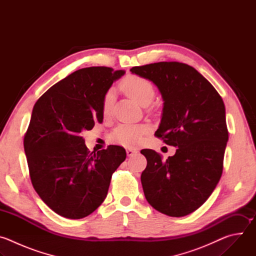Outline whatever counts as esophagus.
<instances>
[{
	"instance_id": "esophagus-1",
	"label": "esophagus",
	"mask_w": 256,
	"mask_h": 256,
	"mask_svg": "<svg viewBox=\"0 0 256 256\" xmlns=\"http://www.w3.org/2000/svg\"><path fill=\"white\" fill-rule=\"evenodd\" d=\"M136 153H138V151H136V149H132V148L126 149V155H128V157L134 156V154H136Z\"/></svg>"
}]
</instances>
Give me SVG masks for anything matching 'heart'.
I'll return each instance as SVG.
<instances>
[{"instance_id": "heart-1", "label": "heart", "mask_w": 256, "mask_h": 256, "mask_svg": "<svg viewBox=\"0 0 256 256\" xmlns=\"http://www.w3.org/2000/svg\"><path fill=\"white\" fill-rule=\"evenodd\" d=\"M122 89L134 101L142 106L149 105L155 96L153 85L144 78L138 76H128L120 84ZM114 102V90H108L102 101V112L104 116L112 112ZM149 128L144 124H120L116 128L112 138V140L124 147H136L142 142L144 136Z\"/></svg>"}]
</instances>
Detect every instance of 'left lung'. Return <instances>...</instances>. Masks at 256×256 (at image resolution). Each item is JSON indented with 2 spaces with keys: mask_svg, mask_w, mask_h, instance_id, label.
Instances as JSON below:
<instances>
[{
  "mask_svg": "<svg viewBox=\"0 0 256 256\" xmlns=\"http://www.w3.org/2000/svg\"><path fill=\"white\" fill-rule=\"evenodd\" d=\"M130 72L157 86L164 103L155 134L177 148L166 161L154 150L140 151L147 159L140 175L146 200L167 216H186L210 198L222 176L228 142L223 99L186 64L160 62Z\"/></svg>",
  "mask_w": 256,
  "mask_h": 256,
  "instance_id": "1",
  "label": "left lung"
}]
</instances>
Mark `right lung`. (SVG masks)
<instances>
[{
  "instance_id": "add662e5",
  "label": "right lung",
  "mask_w": 256,
  "mask_h": 256,
  "mask_svg": "<svg viewBox=\"0 0 256 256\" xmlns=\"http://www.w3.org/2000/svg\"><path fill=\"white\" fill-rule=\"evenodd\" d=\"M124 72L106 66L78 70L50 87L33 107L24 136L31 182L44 202L62 216L92 214L126 160L120 146L90 153L82 136L103 122V97Z\"/></svg>"
}]
</instances>
